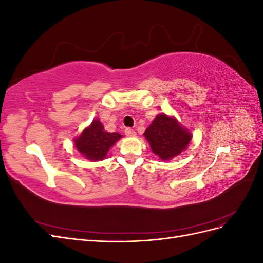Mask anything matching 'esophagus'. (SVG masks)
<instances>
[{"mask_svg":"<svg viewBox=\"0 0 263 263\" xmlns=\"http://www.w3.org/2000/svg\"><path fill=\"white\" fill-rule=\"evenodd\" d=\"M125 134L127 135V136H129V137L136 136V132H135V130L132 129V128H126V129H125Z\"/></svg>","mask_w":263,"mask_h":263,"instance_id":"1","label":"esophagus"}]
</instances>
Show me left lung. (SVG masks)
I'll use <instances>...</instances> for the list:
<instances>
[{"label":"left lung","mask_w":263,"mask_h":263,"mask_svg":"<svg viewBox=\"0 0 263 263\" xmlns=\"http://www.w3.org/2000/svg\"><path fill=\"white\" fill-rule=\"evenodd\" d=\"M151 150L163 161L171 160L185 150L192 134L176 117L158 114L144 133Z\"/></svg>","instance_id":"left-lung-1"}]
</instances>
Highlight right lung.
I'll return each mask as SVG.
<instances>
[{
	"mask_svg": "<svg viewBox=\"0 0 263 263\" xmlns=\"http://www.w3.org/2000/svg\"><path fill=\"white\" fill-rule=\"evenodd\" d=\"M121 138V134L106 132L99 119H93L92 124L73 141L76 148L83 157L91 161H99L106 157L109 148Z\"/></svg>",
	"mask_w": 263,
	"mask_h": 263,
	"instance_id": "add662e5",
	"label": "right lung"
}]
</instances>
